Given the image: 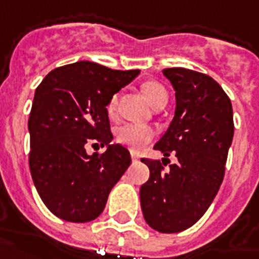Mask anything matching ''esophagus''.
<instances>
[{"label": "esophagus", "mask_w": 259, "mask_h": 259, "mask_svg": "<svg viewBox=\"0 0 259 259\" xmlns=\"http://www.w3.org/2000/svg\"><path fill=\"white\" fill-rule=\"evenodd\" d=\"M139 155L136 154V152H132V160H133V162H139Z\"/></svg>", "instance_id": "1"}]
</instances>
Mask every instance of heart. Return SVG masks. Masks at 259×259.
Listing matches in <instances>:
<instances>
[{
	"label": "heart",
	"mask_w": 259,
	"mask_h": 259,
	"mask_svg": "<svg viewBox=\"0 0 259 259\" xmlns=\"http://www.w3.org/2000/svg\"><path fill=\"white\" fill-rule=\"evenodd\" d=\"M141 91L147 97V100L151 103L152 107H158L160 104L167 103V92L163 86L156 81H147L141 85ZM118 107V95H114L108 101L107 110L111 115L114 114ZM154 137V130L148 126H141V124L126 123L120 126L116 130V140L124 147L133 149V151H140Z\"/></svg>",
	"instance_id": "obj_1"
}]
</instances>
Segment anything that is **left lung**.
I'll use <instances>...</instances> for the list:
<instances>
[{"mask_svg": "<svg viewBox=\"0 0 259 259\" xmlns=\"http://www.w3.org/2000/svg\"><path fill=\"white\" fill-rule=\"evenodd\" d=\"M162 72L176 91V112L154 148L164 156L174 152L178 162L164 168L160 160L143 159L149 178L140 202L149 227L177 233L196 224L215 198L235 126L231 100L211 76L181 67Z\"/></svg>", "mask_w": 259, "mask_h": 259, "instance_id": "8db88e82", "label": "left lung"}]
</instances>
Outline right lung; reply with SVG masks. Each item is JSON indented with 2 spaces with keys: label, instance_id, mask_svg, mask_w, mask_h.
Wrapping results in <instances>:
<instances>
[{
  "label": "right lung",
  "instance_id": "right-lung-1",
  "mask_svg": "<svg viewBox=\"0 0 259 259\" xmlns=\"http://www.w3.org/2000/svg\"><path fill=\"white\" fill-rule=\"evenodd\" d=\"M139 74L76 61L55 68L38 85L28 118V164L38 195L56 217L68 222L99 217L132 163L127 148L111 143L107 105ZM89 142L107 149L88 155Z\"/></svg>",
  "mask_w": 259,
  "mask_h": 259
}]
</instances>
